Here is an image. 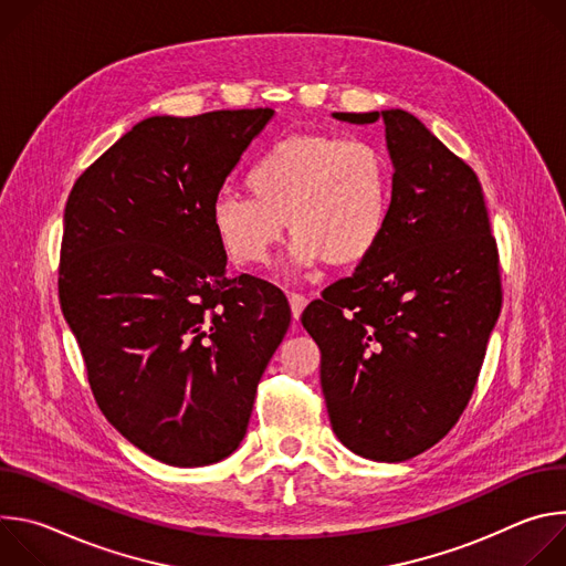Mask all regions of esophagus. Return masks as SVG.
Listing matches in <instances>:
<instances>
[{
	"label": "esophagus",
	"mask_w": 566,
	"mask_h": 566,
	"mask_svg": "<svg viewBox=\"0 0 566 566\" xmlns=\"http://www.w3.org/2000/svg\"><path fill=\"white\" fill-rule=\"evenodd\" d=\"M306 302H308V300H306L302 293H289V304H291V313H293L295 319H300V315H302Z\"/></svg>",
	"instance_id": "34e87169"
}]
</instances>
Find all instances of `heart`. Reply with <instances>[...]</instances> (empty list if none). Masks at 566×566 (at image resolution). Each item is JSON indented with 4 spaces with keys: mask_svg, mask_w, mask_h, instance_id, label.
<instances>
[{
    "mask_svg": "<svg viewBox=\"0 0 566 566\" xmlns=\"http://www.w3.org/2000/svg\"><path fill=\"white\" fill-rule=\"evenodd\" d=\"M249 195L223 192L212 226L228 258L260 266L289 223L300 266L367 260L389 223L391 181L385 154L358 138L293 134L262 149L247 170Z\"/></svg>",
    "mask_w": 566,
    "mask_h": 566,
    "instance_id": "obj_1",
    "label": "heart"
}]
</instances>
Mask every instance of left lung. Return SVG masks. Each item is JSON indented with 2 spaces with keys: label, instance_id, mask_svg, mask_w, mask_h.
I'll list each match as a JSON object with an SVG mask.
<instances>
[{
  "label": "left lung",
  "instance_id": "1",
  "mask_svg": "<svg viewBox=\"0 0 566 566\" xmlns=\"http://www.w3.org/2000/svg\"><path fill=\"white\" fill-rule=\"evenodd\" d=\"M382 118L391 210L378 249L313 300L302 325L319 347L336 437L396 463L439 443L468 406L502 308L500 253L476 175L419 118Z\"/></svg>",
  "mask_w": 566,
  "mask_h": 566
}]
</instances>
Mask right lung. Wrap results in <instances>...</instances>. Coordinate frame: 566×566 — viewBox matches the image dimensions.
<instances>
[{"mask_svg":"<svg viewBox=\"0 0 566 566\" xmlns=\"http://www.w3.org/2000/svg\"><path fill=\"white\" fill-rule=\"evenodd\" d=\"M273 109L151 116L80 175L64 208L60 306L105 419L181 468L237 450L291 308L226 275L212 203Z\"/></svg>","mask_w":566,"mask_h":566,"instance_id":"right-lung-1","label":"right lung"}]
</instances>
